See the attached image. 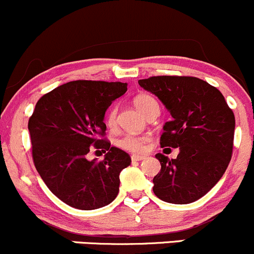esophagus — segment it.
I'll list each match as a JSON object with an SVG mask.
<instances>
[{"label":"esophagus","instance_id":"1","mask_svg":"<svg viewBox=\"0 0 254 254\" xmlns=\"http://www.w3.org/2000/svg\"><path fill=\"white\" fill-rule=\"evenodd\" d=\"M145 159V156H143V155H132L130 156V160L132 161H141Z\"/></svg>","mask_w":254,"mask_h":254}]
</instances>
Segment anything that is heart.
<instances>
[{
	"label": "heart",
	"instance_id": "1",
	"mask_svg": "<svg viewBox=\"0 0 254 254\" xmlns=\"http://www.w3.org/2000/svg\"><path fill=\"white\" fill-rule=\"evenodd\" d=\"M134 105L137 109L145 116L148 110L151 106L157 105L156 99L149 94H139L134 98ZM116 116H117V109L116 106L110 108V110L106 113L105 115V125L110 129H114L116 127ZM150 140L149 135H137V134H130V133H126L122 134L121 137L117 139L116 144L119 148L122 150H126L129 152H141L145 150L146 143Z\"/></svg>",
	"mask_w": 254,
	"mask_h": 254
}]
</instances>
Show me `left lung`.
I'll return each instance as SVG.
<instances>
[{
	"label": "left lung",
	"mask_w": 254,
	"mask_h": 254,
	"mask_svg": "<svg viewBox=\"0 0 254 254\" xmlns=\"http://www.w3.org/2000/svg\"><path fill=\"white\" fill-rule=\"evenodd\" d=\"M139 86L156 95L173 117L163 126L162 148H179L177 159L156 154L161 171L154 193L170 203H191L219 182L231 160L235 116L223 94L192 76H152Z\"/></svg>",
	"instance_id": "8db88e82"
}]
</instances>
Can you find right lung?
<instances>
[{"label":"right lung","mask_w":254,"mask_h":254,"mask_svg":"<svg viewBox=\"0 0 254 254\" xmlns=\"http://www.w3.org/2000/svg\"><path fill=\"white\" fill-rule=\"evenodd\" d=\"M126 91L122 82L71 81L42 95L30 116L35 167L48 189L73 208H100L119 193L120 173L130 157L110 146L104 115ZM93 147L107 152L104 160H86Z\"/></svg>","instance_id":"1"}]
</instances>
